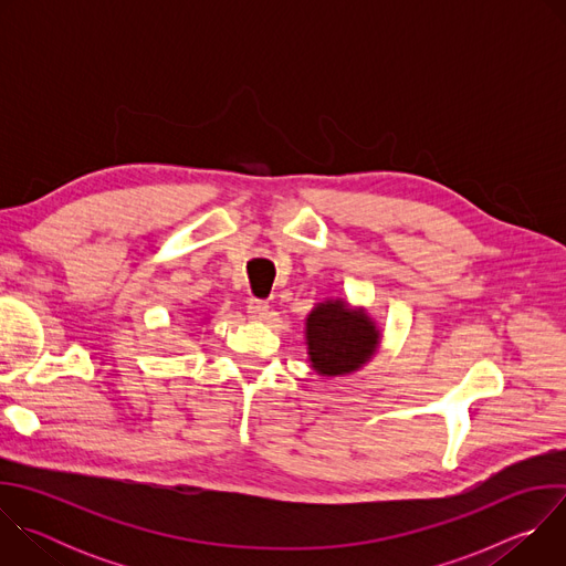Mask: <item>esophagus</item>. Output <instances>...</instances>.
<instances>
[{
    "label": "esophagus",
    "instance_id": "obj_1",
    "mask_svg": "<svg viewBox=\"0 0 566 566\" xmlns=\"http://www.w3.org/2000/svg\"><path fill=\"white\" fill-rule=\"evenodd\" d=\"M269 315V304L264 300H251L249 302V317L251 319H264Z\"/></svg>",
    "mask_w": 566,
    "mask_h": 566
}]
</instances>
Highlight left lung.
Here are the masks:
<instances>
[{
    "instance_id": "8db88e82",
    "label": "left lung",
    "mask_w": 566,
    "mask_h": 566,
    "mask_svg": "<svg viewBox=\"0 0 566 566\" xmlns=\"http://www.w3.org/2000/svg\"><path fill=\"white\" fill-rule=\"evenodd\" d=\"M382 334L365 306L343 297L313 304L304 317V343L311 369L322 378H345L367 367L380 349Z\"/></svg>"
}]
</instances>
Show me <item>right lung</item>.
Instances as JSON below:
<instances>
[{"label": "right lung", "mask_w": 566, "mask_h": 566, "mask_svg": "<svg viewBox=\"0 0 566 566\" xmlns=\"http://www.w3.org/2000/svg\"><path fill=\"white\" fill-rule=\"evenodd\" d=\"M206 319H208V317H206Z\"/></svg>", "instance_id": "right-lung-1"}]
</instances>
